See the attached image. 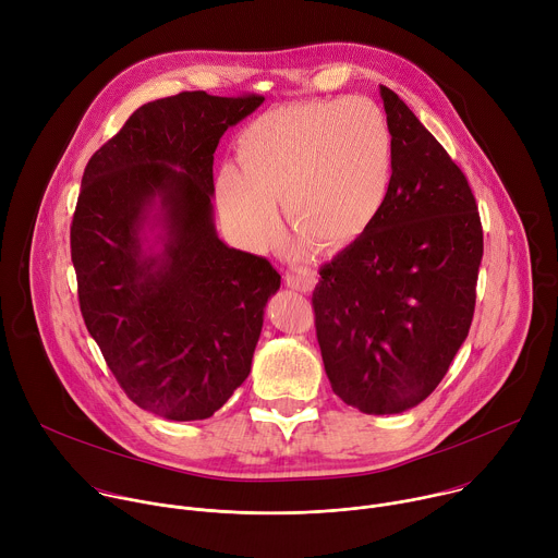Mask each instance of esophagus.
<instances>
[{
  "mask_svg": "<svg viewBox=\"0 0 558 558\" xmlns=\"http://www.w3.org/2000/svg\"><path fill=\"white\" fill-rule=\"evenodd\" d=\"M284 282H287V287H291L295 291L308 293L315 287V276H313V271H306V269L304 271H287Z\"/></svg>",
  "mask_w": 558,
  "mask_h": 558,
  "instance_id": "esophagus-1",
  "label": "esophagus"
}]
</instances>
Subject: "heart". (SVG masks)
<instances>
[{
  "label": "heart",
  "instance_id": "obj_1",
  "mask_svg": "<svg viewBox=\"0 0 558 558\" xmlns=\"http://www.w3.org/2000/svg\"><path fill=\"white\" fill-rule=\"evenodd\" d=\"M392 132L368 99L306 101L274 108L238 136L241 170L216 181L218 207L254 247L287 222L317 254H338L371 229L392 177Z\"/></svg>",
  "mask_w": 558,
  "mask_h": 558
}]
</instances>
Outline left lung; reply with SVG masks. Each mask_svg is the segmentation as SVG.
<instances>
[{
    "label": "left lung",
    "instance_id": "8db88e82",
    "mask_svg": "<svg viewBox=\"0 0 558 558\" xmlns=\"http://www.w3.org/2000/svg\"><path fill=\"white\" fill-rule=\"evenodd\" d=\"M388 198L371 229L320 267L315 333L333 392L368 415L402 413L437 388L468 338L484 229L468 179L390 88Z\"/></svg>",
    "mask_w": 558,
    "mask_h": 558
}]
</instances>
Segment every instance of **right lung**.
<instances>
[{"mask_svg":"<svg viewBox=\"0 0 558 558\" xmlns=\"http://www.w3.org/2000/svg\"><path fill=\"white\" fill-rule=\"evenodd\" d=\"M265 97L156 99L88 161L70 225L78 306L130 400L174 422L211 417L250 371L280 274L214 227V151ZM145 223L156 226L144 247Z\"/></svg>","mask_w":558,"mask_h":558,"instance_id":"add662e5","label":"right lung"}]
</instances>
